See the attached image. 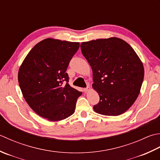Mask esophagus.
Returning a JSON list of instances; mask_svg holds the SVG:
<instances>
[{"mask_svg": "<svg viewBox=\"0 0 160 160\" xmlns=\"http://www.w3.org/2000/svg\"><path fill=\"white\" fill-rule=\"evenodd\" d=\"M90 86H87L86 88H84V92H88V91H90Z\"/></svg>", "mask_w": 160, "mask_h": 160, "instance_id": "34e87169", "label": "esophagus"}]
</instances>
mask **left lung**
Instances as JSON below:
<instances>
[{"mask_svg":"<svg viewBox=\"0 0 160 160\" xmlns=\"http://www.w3.org/2000/svg\"><path fill=\"white\" fill-rule=\"evenodd\" d=\"M81 49L92 68V88L100 98L94 111L108 116L124 113L138 98L144 80V66L138 55L117 37L83 42Z\"/></svg>","mask_w":160,"mask_h":160,"instance_id":"8db88e82","label":"left lung"}]
</instances>
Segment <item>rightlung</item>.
Wrapping results in <instances>:
<instances>
[{"instance_id": "add662e5", "label": "right lung", "mask_w": 160, "mask_h": 160, "mask_svg": "<svg viewBox=\"0 0 160 160\" xmlns=\"http://www.w3.org/2000/svg\"><path fill=\"white\" fill-rule=\"evenodd\" d=\"M79 48L78 42L45 38L32 49L19 68L18 83L26 102L50 122L72 115L82 94L70 86L66 73Z\"/></svg>"}]
</instances>
